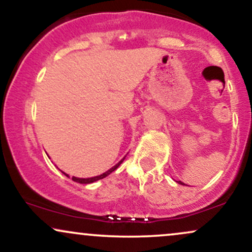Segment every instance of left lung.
<instances>
[{
	"label": "left lung",
	"instance_id": "8db88e82",
	"mask_svg": "<svg viewBox=\"0 0 252 252\" xmlns=\"http://www.w3.org/2000/svg\"><path fill=\"white\" fill-rule=\"evenodd\" d=\"M176 182H177V183H178V184H181V186H186V184H184V183H183V182H181V181H176Z\"/></svg>",
	"mask_w": 252,
	"mask_h": 252
}]
</instances>
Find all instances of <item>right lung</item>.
<instances>
[{
	"instance_id": "1",
	"label": "right lung",
	"mask_w": 252,
	"mask_h": 252,
	"mask_svg": "<svg viewBox=\"0 0 252 252\" xmlns=\"http://www.w3.org/2000/svg\"><path fill=\"white\" fill-rule=\"evenodd\" d=\"M48 157H49V156H48ZM126 156H124V157H123V158H122V159H121V160H120V162H118V163H117V164H115V165L113 166V168H110V169H109V170H108V171L103 172V174H101V175H98V176H95V177H89V178H78V177H75V176H72V178H71V180H72V181H74V182H77V183H81V184H89V183H94V182H96V181H98V180H102V178L107 177V176H108V175H110V174H111V172H113L114 170H116V169L118 168V166H120V165H121V163H122V162H123V160H124V159H126ZM59 170H60V169H59ZM60 171H61V172H62V174H63V175H65V176H66V177H69V178H70V176H69L68 174H65V172H64V171H62V170H60Z\"/></svg>"
}]
</instances>
